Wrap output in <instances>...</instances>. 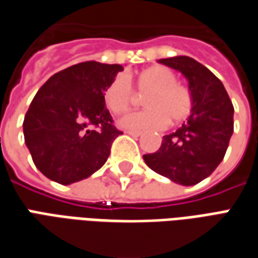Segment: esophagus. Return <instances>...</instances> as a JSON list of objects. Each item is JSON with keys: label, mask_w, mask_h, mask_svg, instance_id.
I'll use <instances>...</instances> for the list:
<instances>
[{"label": "esophagus", "mask_w": 258, "mask_h": 258, "mask_svg": "<svg viewBox=\"0 0 258 258\" xmlns=\"http://www.w3.org/2000/svg\"><path fill=\"white\" fill-rule=\"evenodd\" d=\"M126 133L131 135L132 138H139L140 135H142V132H136V131H126Z\"/></svg>", "instance_id": "34e87169"}]
</instances>
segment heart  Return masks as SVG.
<instances>
[{
	"label": "heart",
	"mask_w": 258,
	"mask_h": 258,
	"mask_svg": "<svg viewBox=\"0 0 258 258\" xmlns=\"http://www.w3.org/2000/svg\"><path fill=\"white\" fill-rule=\"evenodd\" d=\"M135 88L147 92L143 112L127 113L119 120V126L127 131H163L168 123H180L189 115L192 97L189 90L177 83V77L164 66H153L140 72L135 78ZM133 92L123 76L112 80L104 92L106 108L115 113H123L132 104Z\"/></svg>",
	"instance_id": "obj_1"
}]
</instances>
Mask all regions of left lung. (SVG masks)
<instances>
[{
    "instance_id": "obj_1",
    "label": "left lung",
    "mask_w": 258,
    "mask_h": 258,
    "mask_svg": "<svg viewBox=\"0 0 258 258\" xmlns=\"http://www.w3.org/2000/svg\"><path fill=\"white\" fill-rule=\"evenodd\" d=\"M180 72L192 97L191 115L175 132L163 136L156 153L145 154L147 166L180 185H195L221 164L233 135V105L222 81L188 56L160 58Z\"/></svg>"
}]
</instances>
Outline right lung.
<instances>
[{
	"instance_id": "add662e5",
	"label": "right lung",
	"mask_w": 258,
	"mask_h": 258,
	"mask_svg": "<svg viewBox=\"0 0 258 258\" xmlns=\"http://www.w3.org/2000/svg\"><path fill=\"white\" fill-rule=\"evenodd\" d=\"M122 70L120 64L84 61L39 88L25 115L24 136L35 166L49 180L69 185L105 164L122 132L112 125L104 92Z\"/></svg>"
}]
</instances>
